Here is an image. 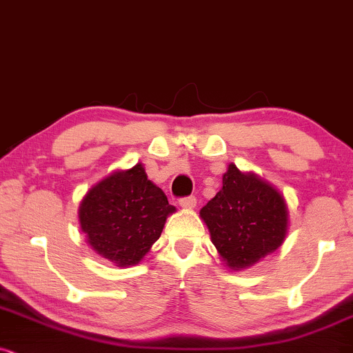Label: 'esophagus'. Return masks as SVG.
I'll use <instances>...</instances> for the list:
<instances>
[{"label": "esophagus", "instance_id": "esophagus-1", "mask_svg": "<svg viewBox=\"0 0 353 353\" xmlns=\"http://www.w3.org/2000/svg\"><path fill=\"white\" fill-rule=\"evenodd\" d=\"M181 208H185V210H193L194 206H196V198L194 196H186V198H181L180 201H178Z\"/></svg>", "mask_w": 353, "mask_h": 353}]
</instances>
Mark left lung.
Listing matches in <instances>:
<instances>
[{
    "mask_svg": "<svg viewBox=\"0 0 353 353\" xmlns=\"http://www.w3.org/2000/svg\"><path fill=\"white\" fill-rule=\"evenodd\" d=\"M199 217L225 267L243 270L285 242L290 211L278 188L229 163L223 188L199 211Z\"/></svg>",
    "mask_w": 353,
    "mask_h": 353,
    "instance_id": "8db88e82",
    "label": "left lung"
}]
</instances>
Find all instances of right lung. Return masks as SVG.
I'll list each match as a JSON object with an SVG mask.
<instances>
[{
	"label": "right lung",
	"mask_w": 353,
	"mask_h": 353,
	"mask_svg": "<svg viewBox=\"0 0 353 353\" xmlns=\"http://www.w3.org/2000/svg\"><path fill=\"white\" fill-rule=\"evenodd\" d=\"M175 211L139 162L91 186L78 208V223L91 249L125 268L149 254Z\"/></svg>",
	"instance_id": "obj_1"
}]
</instances>
